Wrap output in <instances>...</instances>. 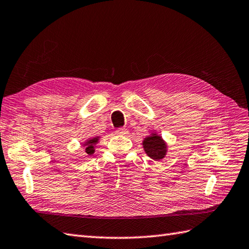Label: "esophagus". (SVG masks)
Masks as SVG:
<instances>
[{
	"mask_svg": "<svg viewBox=\"0 0 249 249\" xmlns=\"http://www.w3.org/2000/svg\"><path fill=\"white\" fill-rule=\"evenodd\" d=\"M115 134L116 135H120V136H123V135H127L128 134V130L126 128H118L115 130Z\"/></svg>",
	"mask_w": 249,
	"mask_h": 249,
	"instance_id": "34e87169",
	"label": "esophagus"
}]
</instances>
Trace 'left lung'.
<instances>
[{
  "instance_id": "8db88e82",
  "label": "left lung",
  "mask_w": 249,
  "mask_h": 249,
  "mask_svg": "<svg viewBox=\"0 0 249 249\" xmlns=\"http://www.w3.org/2000/svg\"><path fill=\"white\" fill-rule=\"evenodd\" d=\"M143 147L146 154L153 160H160L166 154V146L160 136L153 135L143 141Z\"/></svg>"
}]
</instances>
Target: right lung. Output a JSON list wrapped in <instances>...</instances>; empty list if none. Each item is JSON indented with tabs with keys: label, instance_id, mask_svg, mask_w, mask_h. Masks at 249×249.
<instances>
[{
	"label": "right lung",
	"instance_id": "right-lung-1",
	"mask_svg": "<svg viewBox=\"0 0 249 249\" xmlns=\"http://www.w3.org/2000/svg\"><path fill=\"white\" fill-rule=\"evenodd\" d=\"M96 142H97V139L89 140V142H88V146H87V150H86V152L88 153L89 155L93 154V152H94V146H93V144L96 143Z\"/></svg>",
	"mask_w": 249,
	"mask_h": 249
}]
</instances>
